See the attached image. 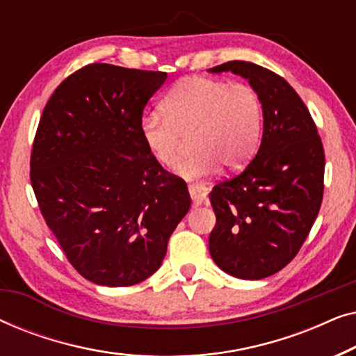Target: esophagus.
<instances>
[{"instance_id": "34e87169", "label": "esophagus", "mask_w": 356, "mask_h": 356, "mask_svg": "<svg viewBox=\"0 0 356 356\" xmlns=\"http://www.w3.org/2000/svg\"><path fill=\"white\" fill-rule=\"evenodd\" d=\"M188 189H189V196H191L194 206H199V204H202L207 199L209 191H207V188L204 186V184L191 183L188 186Z\"/></svg>"}]
</instances>
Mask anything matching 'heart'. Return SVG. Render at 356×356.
Returning <instances> with one entry per match:
<instances>
[{
    "label": "heart",
    "instance_id": "heart-1",
    "mask_svg": "<svg viewBox=\"0 0 356 356\" xmlns=\"http://www.w3.org/2000/svg\"><path fill=\"white\" fill-rule=\"evenodd\" d=\"M264 110L259 92L248 82L189 77L162 100V111L140 120V134L155 162L177 167L191 138L194 154L179 167L186 178L238 170L256 152Z\"/></svg>",
    "mask_w": 356,
    "mask_h": 356
}]
</instances>
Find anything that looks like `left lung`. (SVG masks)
<instances>
[{
    "mask_svg": "<svg viewBox=\"0 0 356 356\" xmlns=\"http://www.w3.org/2000/svg\"><path fill=\"white\" fill-rule=\"evenodd\" d=\"M211 72L232 71L259 92L264 131L250 165L212 188L217 222L209 251L223 272L259 280L298 254L318 217L324 193V149L309 110L293 87L250 61H228Z\"/></svg>",
    "mask_w": 356,
    "mask_h": 356,
    "instance_id": "obj_1",
    "label": "left lung"
}]
</instances>
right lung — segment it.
I'll return each mask as SVG.
<instances>
[{
    "mask_svg": "<svg viewBox=\"0 0 356 356\" xmlns=\"http://www.w3.org/2000/svg\"><path fill=\"white\" fill-rule=\"evenodd\" d=\"M167 72L92 63L66 77L43 108L31 183L71 266L97 285L129 286L162 264L191 206L140 134L144 106Z\"/></svg>",
    "mask_w": 356,
    "mask_h": 356,
    "instance_id": "obj_1",
    "label": "right lung"
}]
</instances>
